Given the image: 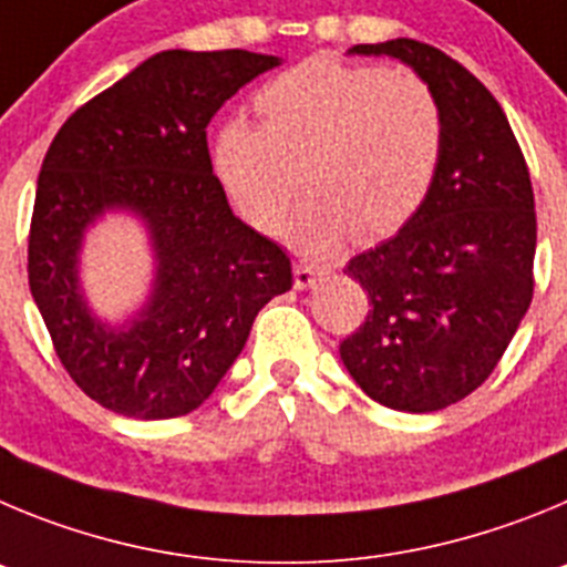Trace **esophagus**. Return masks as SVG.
Listing matches in <instances>:
<instances>
[{
    "label": "esophagus",
    "instance_id": "obj_1",
    "mask_svg": "<svg viewBox=\"0 0 567 567\" xmlns=\"http://www.w3.org/2000/svg\"><path fill=\"white\" fill-rule=\"evenodd\" d=\"M321 277V268H316V265H305V262H299L293 268V285L299 290H308V288H313L316 285V279Z\"/></svg>",
    "mask_w": 567,
    "mask_h": 567
}]
</instances>
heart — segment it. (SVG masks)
Listing matches in <instances>:
<instances>
[{
	"label": "heart",
	"mask_w": 567,
	"mask_h": 567,
	"mask_svg": "<svg viewBox=\"0 0 567 567\" xmlns=\"http://www.w3.org/2000/svg\"><path fill=\"white\" fill-rule=\"evenodd\" d=\"M262 126L228 121L214 137V175L248 226L277 234L305 169L310 197L288 237L330 254L347 234L398 231L423 206L446 146L435 86L406 68L316 55L259 90Z\"/></svg>",
	"instance_id": "heart-1"
}]
</instances>
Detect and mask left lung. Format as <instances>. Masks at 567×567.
<instances>
[{"label": "left lung", "mask_w": 567, "mask_h": 567, "mask_svg": "<svg viewBox=\"0 0 567 567\" xmlns=\"http://www.w3.org/2000/svg\"><path fill=\"white\" fill-rule=\"evenodd\" d=\"M350 53L390 55L430 81L446 146L423 206L395 237L347 262L372 308L339 353L372 401L437 412L492 375L532 305V177L503 106L455 59L415 39Z\"/></svg>", "instance_id": "obj_1"}]
</instances>
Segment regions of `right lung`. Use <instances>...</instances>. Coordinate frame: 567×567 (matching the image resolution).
<instances>
[{
  "instance_id": "add662e5",
  "label": "right lung",
  "mask_w": 567,
  "mask_h": 567,
  "mask_svg": "<svg viewBox=\"0 0 567 567\" xmlns=\"http://www.w3.org/2000/svg\"><path fill=\"white\" fill-rule=\"evenodd\" d=\"M277 55L163 50L75 110L44 155L28 239L33 302L86 395L126 417L197 410L246 347L259 310L293 285L277 243L234 217L206 126ZM106 210L151 234L153 288L135 317L101 322L80 290V246Z\"/></svg>"
}]
</instances>
